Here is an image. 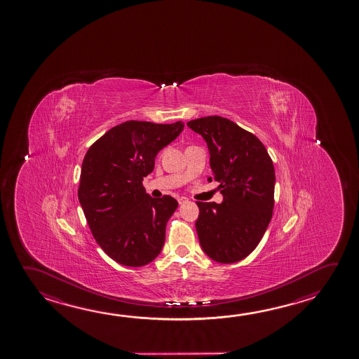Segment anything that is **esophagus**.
I'll return each mask as SVG.
<instances>
[{
  "instance_id": "obj_1",
  "label": "esophagus",
  "mask_w": 359,
  "mask_h": 359,
  "mask_svg": "<svg viewBox=\"0 0 359 359\" xmlns=\"http://www.w3.org/2000/svg\"><path fill=\"white\" fill-rule=\"evenodd\" d=\"M177 201H179V204H184V203H187V201H188V199H187L185 196H179V198H177Z\"/></svg>"
}]
</instances>
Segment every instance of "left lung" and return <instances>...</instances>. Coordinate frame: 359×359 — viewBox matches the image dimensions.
I'll list each match as a JSON object with an SVG mask.
<instances>
[{
    "instance_id": "obj_1",
    "label": "left lung",
    "mask_w": 359,
    "mask_h": 359,
    "mask_svg": "<svg viewBox=\"0 0 359 359\" xmlns=\"http://www.w3.org/2000/svg\"><path fill=\"white\" fill-rule=\"evenodd\" d=\"M207 141L223 203H201L195 223L203 251L220 264L247 257L264 237L273 213L275 169L264 144L220 116L187 123Z\"/></svg>"
}]
</instances>
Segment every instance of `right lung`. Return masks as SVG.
<instances>
[{
    "mask_svg": "<svg viewBox=\"0 0 359 359\" xmlns=\"http://www.w3.org/2000/svg\"><path fill=\"white\" fill-rule=\"evenodd\" d=\"M182 128V121H126L97 140L84 156L79 203L97 243L118 264L141 267L163 250L177 201L170 195L149 196L142 180L154 170L158 152Z\"/></svg>",
    "mask_w": 359,
    "mask_h": 359,
    "instance_id": "1",
    "label": "right lung"
}]
</instances>
